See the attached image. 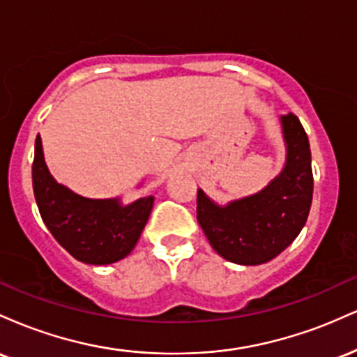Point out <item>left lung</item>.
<instances>
[{
	"label": "left lung",
	"mask_w": 357,
	"mask_h": 357,
	"mask_svg": "<svg viewBox=\"0 0 357 357\" xmlns=\"http://www.w3.org/2000/svg\"><path fill=\"white\" fill-rule=\"evenodd\" d=\"M287 142L284 171L264 191L218 206L198 190V221L215 252L240 265L275 258L297 238L312 204L310 146L301 121L282 116Z\"/></svg>",
	"instance_id": "8db88e82"
}]
</instances>
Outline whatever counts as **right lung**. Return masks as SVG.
<instances>
[{
    "mask_svg": "<svg viewBox=\"0 0 357 357\" xmlns=\"http://www.w3.org/2000/svg\"><path fill=\"white\" fill-rule=\"evenodd\" d=\"M31 176L43 223L73 258L90 265H107L132 252L153 210V196L122 206L119 199L75 195L48 173L40 136L35 141Z\"/></svg>",
    "mask_w": 357,
    "mask_h": 357,
    "instance_id": "add662e5",
    "label": "right lung"
}]
</instances>
